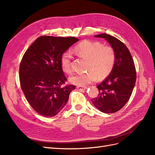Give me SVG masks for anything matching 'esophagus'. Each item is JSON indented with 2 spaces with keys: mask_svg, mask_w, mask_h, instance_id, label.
Here are the masks:
<instances>
[{
  "mask_svg": "<svg viewBox=\"0 0 155 155\" xmlns=\"http://www.w3.org/2000/svg\"><path fill=\"white\" fill-rule=\"evenodd\" d=\"M77 89L80 90H85L87 89V87H84V86H77Z\"/></svg>",
  "mask_w": 155,
  "mask_h": 155,
  "instance_id": "1",
  "label": "esophagus"
}]
</instances>
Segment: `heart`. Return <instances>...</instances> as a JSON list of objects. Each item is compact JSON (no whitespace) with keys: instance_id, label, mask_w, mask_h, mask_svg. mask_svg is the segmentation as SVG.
<instances>
[{"instance_id":"obj_1","label":"heart","mask_w":155,"mask_h":155,"mask_svg":"<svg viewBox=\"0 0 155 155\" xmlns=\"http://www.w3.org/2000/svg\"><path fill=\"white\" fill-rule=\"evenodd\" d=\"M75 54L88 60V72L73 75L69 78L70 83L78 86H86L99 78L107 77L112 71L116 61V53L110 46H104L99 41L84 40L73 48ZM71 55L65 52L61 56V68L65 73H71Z\"/></svg>"}]
</instances>
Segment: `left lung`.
Listing matches in <instances>:
<instances>
[{
  "label": "left lung",
  "mask_w": 155,
  "mask_h": 155,
  "mask_svg": "<svg viewBox=\"0 0 155 155\" xmlns=\"http://www.w3.org/2000/svg\"><path fill=\"white\" fill-rule=\"evenodd\" d=\"M94 36L108 42L116 53V61L108 76L97 86L98 97L91 101L101 112L114 113L124 107L131 96L136 79L134 63L128 48L116 38L105 33Z\"/></svg>",
  "instance_id": "1"
}]
</instances>
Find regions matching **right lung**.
<instances>
[{
    "mask_svg": "<svg viewBox=\"0 0 155 155\" xmlns=\"http://www.w3.org/2000/svg\"><path fill=\"white\" fill-rule=\"evenodd\" d=\"M79 39L43 36L23 55L19 68L21 89L31 107L43 116L52 117L68 103L75 86L61 85L67 78L61 68L63 53Z\"/></svg>",
    "mask_w": 155,
    "mask_h": 155,
    "instance_id": "add662e5",
    "label": "right lung"
}]
</instances>
